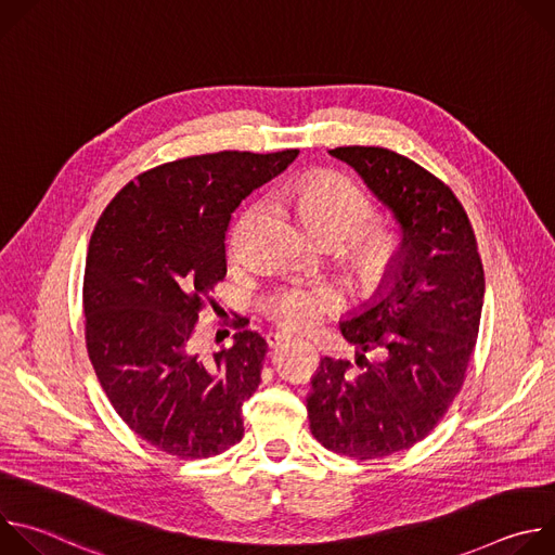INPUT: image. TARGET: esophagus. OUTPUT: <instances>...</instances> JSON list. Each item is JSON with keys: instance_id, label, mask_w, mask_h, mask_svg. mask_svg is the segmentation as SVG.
Masks as SVG:
<instances>
[{"instance_id": "1", "label": "esophagus", "mask_w": 555, "mask_h": 555, "mask_svg": "<svg viewBox=\"0 0 555 555\" xmlns=\"http://www.w3.org/2000/svg\"><path fill=\"white\" fill-rule=\"evenodd\" d=\"M289 340H292V334H287V332H270L268 334V345L270 347H279V345L289 343Z\"/></svg>"}]
</instances>
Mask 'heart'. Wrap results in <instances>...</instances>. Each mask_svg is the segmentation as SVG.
Listing matches in <instances>:
<instances>
[{
  "label": "heart",
  "mask_w": 555,
  "mask_h": 555,
  "mask_svg": "<svg viewBox=\"0 0 555 555\" xmlns=\"http://www.w3.org/2000/svg\"><path fill=\"white\" fill-rule=\"evenodd\" d=\"M281 195L292 202L300 221L327 242H349L351 266L358 279L369 287H382L395 279L404 261V240L384 225L369 223L377 210L373 199L347 176L319 171L305 176ZM257 208H250L232 232L230 248L242 250V236ZM343 298L327 285H289L276 289L266 309L272 319L289 330H305L319 323L323 315L336 313Z\"/></svg>",
  "instance_id": "1"
}]
</instances>
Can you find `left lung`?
I'll return each instance as SVG.
<instances>
[{"label":"left lung","mask_w":555,"mask_h":555,"mask_svg":"<svg viewBox=\"0 0 555 555\" xmlns=\"http://www.w3.org/2000/svg\"><path fill=\"white\" fill-rule=\"evenodd\" d=\"M402 225L404 261L369 309L340 325L358 369L323 358L307 398L315 441L358 461L420 443L459 395L477 347L483 263L452 189L384 146H336ZM377 350L369 363L363 353Z\"/></svg>","instance_id":"8db88e82"}]
</instances>
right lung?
Segmentation results:
<instances>
[{
  "label": "right lung",
  "instance_id": "1",
  "mask_svg": "<svg viewBox=\"0 0 555 555\" xmlns=\"http://www.w3.org/2000/svg\"><path fill=\"white\" fill-rule=\"evenodd\" d=\"M298 149L217 151L140 173L103 210L86 279V345L118 417L178 459H208L244 437L268 343L234 315V345L206 358L193 336L225 276L230 215Z\"/></svg>",
  "mask_w": 555,
  "mask_h": 555
}]
</instances>
